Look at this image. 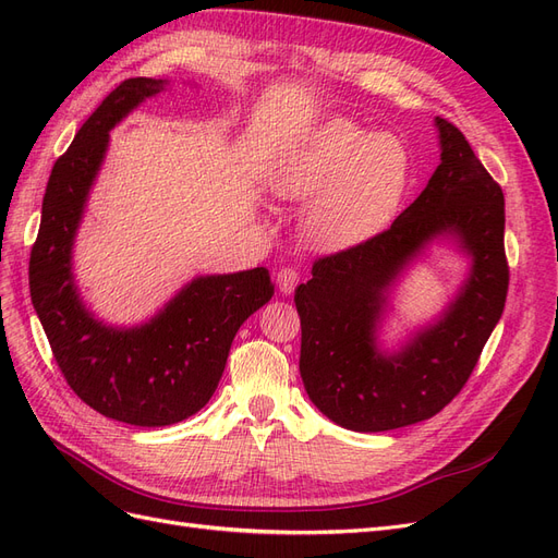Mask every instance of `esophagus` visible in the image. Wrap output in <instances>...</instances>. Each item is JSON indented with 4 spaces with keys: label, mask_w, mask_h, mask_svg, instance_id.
<instances>
[{
    "label": "esophagus",
    "mask_w": 558,
    "mask_h": 558,
    "mask_svg": "<svg viewBox=\"0 0 558 558\" xmlns=\"http://www.w3.org/2000/svg\"><path fill=\"white\" fill-rule=\"evenodd\" d=\"M298 281H300V275L295 272L293 267H283V269H279V275H277V286H279V291H281L283 295H291V293L295 291Z\"/></svg>",
    "instance_id": "esophagus-1"
}]
</instances>
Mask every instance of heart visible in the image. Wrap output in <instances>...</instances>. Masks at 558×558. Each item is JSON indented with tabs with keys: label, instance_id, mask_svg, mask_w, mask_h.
<instances>
[{
	"label": "heart",
	"instance_id": "b5f03b06",
	"mask_svg": "<svg viewBox=\"0 0 558 558\" xmlns=\"http://www.w3.org/2000/svg\"><path fill=\"white\" fill-rule=\"evenodd\" d=\"M412 177V150L400 137L335 116L281 150L269 185L283 199H310L302 232L314 248L344 251L396 221Z\"/></svg>",
	"mask_w": 558,
	"mask_h": 558
}]
</instances>
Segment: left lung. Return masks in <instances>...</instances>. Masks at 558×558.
I'll use <instances>...</instances> for the list:
<instances>
[{
  "label": "left lung",
  "mask_w": 558,
  "mask_h": 558,
  "mask_svg": "<svg viewBox=\"0 0 558 558\" xmlns=\"http://www.w3.org/2000/svg\"><path fill=\"white\" fill-rule=\"evenodd\" d=\"M435 128L440 165L421 195L377 238L318 258L295 291L305 391L337 426L356 433L418 424L459 396L508 298L500 185L459 128L445 118ZM445 239L471 260L460 293L400 350H384L378 330L397 281Z\"/></svg>",
  "instance_id": "left-lung-1"
}]
</instances>
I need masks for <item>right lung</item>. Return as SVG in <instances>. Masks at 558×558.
<instances>
[{"label": "right lung", "instance_id": "1", "mask_svg": "<svg viewBox=\"0 0 558 558\" xmlns=\"http://www.w3.org/2000/svg\"><path fill=\"white\" fill-rule=\"evenodd\" d=\"M167 78H128L111 90L50 172L29 295L72 391L99 414L130 426H170L199 412L226 369L244 320L272 300L265 267L195 277L140 326H111L83 302L74 277V240L93 183L109 150V132Z\"/></svg>", "mask_w": 558, "mask_h": 558}]
</instances>
